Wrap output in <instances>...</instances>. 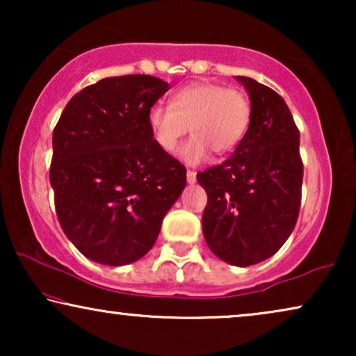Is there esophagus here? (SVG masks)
<instances>
[{
	"mask_svg": "<svg viewBox=\"0 0 356 356\" xmlns=\"http://www.w3.org/2000/svg\"><path fill=\"white\" fill-rule=\"evenodd\" d=\"M186 179H188L189 184L196 183V172H194V170H188V172H186Z\"/></svg>",
	"mask_w": 356,
	"mask_h": 356,
	"instance_id": "1",
	"label": "esophagus"
}]
</instances>
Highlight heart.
I'll return each mask as SVG.
<instances>
[{
	"label": "heart",
	"mask_w": 356,
	"mask_h": 356,
	"mask_svg": "<svg viewBox=\"0 0 356 356\" xmlns=\"http://www.w3.org/2000/svg\"><path fill=\"white\" fill-rule=\"evenodd\" d=\"M251 121V104L245 92L213 82H196L175 92L170 106L150 108L147 124L152 139L163 152L172 154L188 129L191 139L178 157L199 165L216 155L230 154L245 138Z\"/></svg>",
	"instance_id": "obj_1"
}]
</instances>
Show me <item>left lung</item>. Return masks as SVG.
Wrapping results in <instances>:
<instances>
[{"instance_id":"obj_1","label":"left lung","mask_w":356,"mask_h":356,"mask_svg":"<svg viewBox=\"0 0 356 356\" xmlns=\"http://www.w3.org/2000/svg\"><path fill=\"white\" fill-rule=\"evenodd\" d=\"M251 100V121L232 157L197 173L207 206V246L232 266L274 256L293 232L301 202L300 131L282 97L251 77L236 76Z\"/></svg>"}]
</instances>
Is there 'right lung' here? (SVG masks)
Segmentation results:
<instances>
[{
	"instance_id": "obj_1",
	"label": "right lung",
	"mask_w": 356,
	"mask_h": 356,
	"mask_svg": "<svg viewBox=\"0 0 356 356\" xmlns=\"http://www.w3.org/2000/svg\"><path fill=\"white\" fill-rule=\"evenodd\" d=\"M168 89L154 76L105 77L67 102L53 131L58 220L90 261L126 266L147 254L186 186V168L155 144L147 124Z\"/></svg>"
}]
</instances>
